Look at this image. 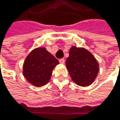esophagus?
<instances>
[{"instance_id": "1", "label": "esophagus", "mask_w": 120, "mask_h": 120, "mask_svg": "<svg viewBox=\"0 0 120 120\" xmlns=\"http://www.w3.org/2000/svg\"><path fill=\"white\" fill-rule=\"evenodd\" d=\"M59 62H60V63H61V64H64V63H65V60H64L63 58L60 59V60H59Z\"/></svg>"}]
</instances>
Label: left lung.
Returning a JSON list of instances; mask_svg holds the SVG:
<instances>
[{
	"mask_svg": "<svg viewBox=\"0 0 120 120\" xmlns=\"http://www.w3.org/2000/svg\"><path fill=\"white\" fill-rule=\"evenodd\" d=\"M65 64L73 81L81 86L92 84L99 72V65L96 59L83 47L72 46Z\"/></svg>",
	"mask_w": 120,
	"mask_h": 120,
	"instance_id": "obj_1",
	"label": "left lung"
}]
</instances>
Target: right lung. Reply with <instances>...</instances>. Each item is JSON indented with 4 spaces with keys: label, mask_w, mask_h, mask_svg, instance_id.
I'll use <instances>...</instances> for the list:
<instances>
[{
    "label": "right lung",
    "mask_w": 120,
    "mask_h": 120,
    "mask_svg": "<svg viewBox=\"0 0 120 120\" xmlns=\"http://www.w3.org/2000/svg\"><path fill=\"white\" fill-rule=\"evenodd\" d=\"M58 64L57 60L45 47L35 48L25 59L23 75L31 85L43 86L49 81L53 69Z\"/></svg>",
    "instance_id": "obj_1"
}]
</instances>
